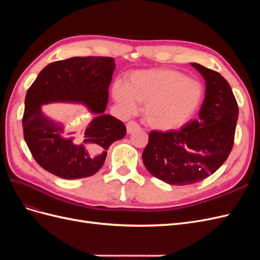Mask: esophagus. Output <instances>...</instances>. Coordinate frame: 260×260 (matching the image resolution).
I'll return each instance as SVG.
<instances>
[{
  "mask_svg": "<svg viewBox=\"0 0 260 260\" xmlns=\"http://www.w3.org/2000/svg\"><path fill=\"white\" fill-rule=\"evenodd\" d=\"M140 128L139 123H137L136 121H129L127 123V132L128 133H132L135 130H138Z\"/></svg>",
  "mask_w": 260,
  "mask_h": 260,
  "instance_id": "esophagus-1",
  "label": "esophagus"
}]
</instances>
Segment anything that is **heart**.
<instances>
[{
  "instance_id": "obj_1",
  "label": "heart",
  "mask_w": 260,
  "mask_h": 260,
  "mask_svg": "<svg viewBox=\"0 0 260 260\" xmlns=\"http://www.w3.org/2000/svg\"><path fill=\"white\" fill-rule=\"evenodd\" d=\"M113 98L125 114L137 112L144 104L143 117L157 130L183 125L198 111L204 90L202 84L176 69L137 70L127 76L125 84H113Z\"/></svg>"
}]
</instances>
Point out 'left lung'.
Instances as JSON below:
<instances>
[{"label": "left lung", "instance_id": "8db88e82", "mask_svg": "<svg viewBox=\"0 0 260 260\" xmlns=\"http://www.w3.org/2000/svg\"><path fill=\"white\" fill-rule=\"evenodd\" d=\"M191 65L206 81L200 120L175 131H152L142 155L149 174L171 185L196 183L219 169L231 153L239 117L224 78L196 62Z\"/></svg>", "mask_w": 260, "mask_h": 260}]
</instances>
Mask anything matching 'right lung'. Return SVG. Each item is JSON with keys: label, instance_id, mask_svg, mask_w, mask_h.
<instances>
[{"label": "right lung", "instance_id": "add662e5", "mask_svg": "<svg viewBox=\"0 0 260 260\" xmlns=\"http://www.w3.org/2000/svg\"><path fill=\"white\" fill-rule=\"evenodd\" d=\"M115 70L113 57H72L51 62L38 75L25 99L23 138L35 160L62 179L91 177L103 166L108 147L125 136V127L104 112ZM54 101L82 103L96 116L81 134L64 137L63 128L45 117L41 106Z\"/></svg>", "mask_w": 260, "mask_h": 260}]
</instances>
